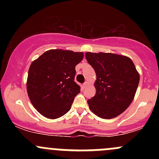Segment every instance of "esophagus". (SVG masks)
<instances>
[{"mask_svg":"<svg viewBox=\"0 0 159 159\" xmlns=\"http://www.w3.org/2000/svg\"><path fill=\"white\" fill-rule=\"evenodd\" d=\"M88 86V82H84V83L83 84V87L84 88H86V87Z\"/></svg>","mask_w":159,"mask_h":159,"instance_id":"1","label":"esophagus"}]
</instances>
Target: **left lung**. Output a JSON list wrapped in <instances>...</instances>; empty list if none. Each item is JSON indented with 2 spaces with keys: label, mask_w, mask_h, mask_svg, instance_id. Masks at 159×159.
Returning a JSON list of instances; mask_svg holds the SVG:
<instances>
[{
  "label": "left lung",
  "mask_w": 159,
  "mask_h": 159,
  "mask_svg": "<svg viewBox=\"0 0 159 159\" xmlns=\"http://www.w3.org/2000/svg\"><path fill=\"white\" fill-rule=\"evenodd\" d=\"M96 75V92L87 100L90 110L103 119H111L126 110L132 103L140 81L130 58L112 53L85 54Z\"/></svg>",
  "instance_id": "left-lung-1"
}]
</instances>
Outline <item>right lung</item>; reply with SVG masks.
Masks as SVG:
<instances>
[{
	"label": "right lung",
	"instance_id": "add662e5",
	"mask_svg": "<svg viewBox=\"0 0 159 159\" xmlns=\"http://www.w3.org/2000/svg\"><path fill=\"white\" fill-rule=\"evenodd\" d=\"M84 54L52 49L43 53L30 65L27 90L32 105L47 118L57 119L71 109L81 91L75 81V66Z\"/></svg>",
	"mask_w": 159,
	"mask_h": 159
}]
</instances>
